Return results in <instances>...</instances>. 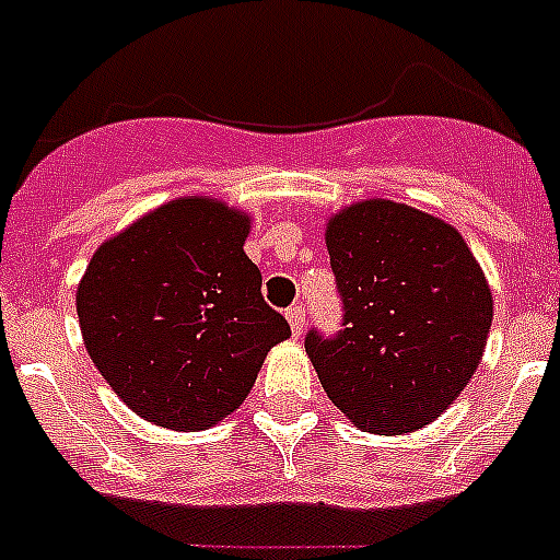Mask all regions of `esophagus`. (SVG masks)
<instances>
[{
    "instance_id": "obj_1",
    "label": "esophagus",
    "mask_w": 560,
    "mask_h": 560,
    "mask_svg": "<svg viewBox=\"0 0 560 560\" xmlns=\"http://www.w3.org/2000/svg\"><path fill=\"white\" fill-rule=\"evenodd\" d=\"M285 319H289V325H291V334L294 336L303 334L305 330V305L303 303L291 305V308L285 311Z\"/></svg>"
}]
</instances>
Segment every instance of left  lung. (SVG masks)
Wrapping results in <instances>:
<instances>
[{
	"mask_svg": "<svg viewBox=\"0 0 560 560\" xmlns=\"http://www.w3.org/2000/svg\"><path fill=\"white\" fill-rule=\"evenodd\" d=\"M341 328L305 334L325 393L355 427H427L482 359L493 296L454 226L395 201H361L328 226Z\"/></svg>",
	"mask_w": 560,
	"mask_h": 560,
	"instance_id": "obj_1",
	"label": "left lung"
}]
</instances>
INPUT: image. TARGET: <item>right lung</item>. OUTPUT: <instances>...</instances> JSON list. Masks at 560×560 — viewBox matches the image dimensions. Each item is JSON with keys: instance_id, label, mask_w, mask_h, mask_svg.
Segmentation results:
<instances>
[{"instance_id": "1", "label": "right lung", "mask_w": 560, "mask_h": 560, "mask_svg": "<svg viewBox=\"0 0 560 560\" xmlns=\"http://www.w3.org/2000/svg\"><path fill=\"white\" fill-rule=\"evenodd\" d=\"M246 215L210 199L160 207L95 252L78 289L83 345L140 418L201 432L241 407L291 336L244 252Z\"/></svg>"}]
</instances>
